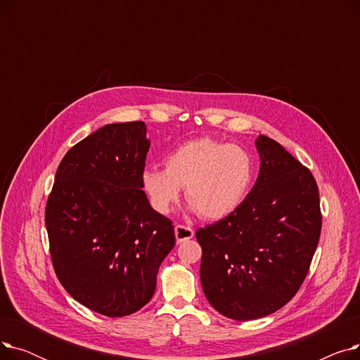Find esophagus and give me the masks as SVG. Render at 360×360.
<instances>
[{
  "label": "esophagus",
  "mask_w": 360,
  "mask_h": 360,
  "mask_svg": "<svg viewBox=\"0 0 360 360\" xmlns=\"http://www.w3.org/2000/svg\"><path fill=\"white\" fill-rule=\"evenodd\" d=\"M175 236L176 242L181 243L184 240L191 239L194 236V231L190 228V226H184V224H176L175 226Z\"/></svg>",
  "instance_id": "34e87169"
}]
</instances>
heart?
Returning <instances> with one entry per match:
<instances>
[{
  "label": "heart",
  "instance_id": "1",
  "mask_svg": "<svg viewBox=\"0 0 360 360\" xmlns=\"http://www.w3.org/2000/svg\"><path fill=\"white\" fill-rule=\"evenodd\" d=\"M255 175V160L238 144L209 137L186 141L165 159V169L147 167L143 186L151 205L166 214L185 198L204 219H221L233 213L247 198Z\"/></svg>",
  "mask_w": 360,
  "mask_h": 360
}]
</instances>
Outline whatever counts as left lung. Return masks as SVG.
<instances>
[{"label": "left lung", "mask_w": 360, "mask_h": 360, "mask_svg": "<svg viewBox=\"0 0 360 360\" xmlns=\"http://www.w3.org/2000/svg\"><path fill=\"white\" fill-rule=\"evenodd\" d=\"M259 174L238 209L200 228L201 286L221 315L267 316L297 293L321 235L319 193L311 170L259 136Z\"/></svg>", "instance_id": "left-lung-1"}]
</instances>
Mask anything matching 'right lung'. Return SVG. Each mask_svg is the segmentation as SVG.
Wrapping results in <instances>:
<instances>
[{
    "instance_id": "right-lung-1",
    "label": "right lung",
    "mask_w": 360,
    "mask_h": 360,
    "mask_svg": "<svg viewBox=\"0 0 360 360\" xmlns=\"http://www.w3.org/2000/svg\"><path fill=\"white\" fill-rule=\"evenodd\" d=\"M148 147L143 121L99 128L67 151L46 202L56 277L75 300L106 316L147 304L175 247L172 221L143 191Z\"/></svg>"
}]
</instances>
